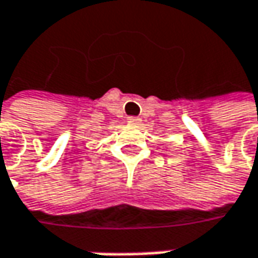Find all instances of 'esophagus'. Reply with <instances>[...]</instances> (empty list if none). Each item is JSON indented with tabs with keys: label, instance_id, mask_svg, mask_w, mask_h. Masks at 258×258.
<instances>
[{
	"label": "esophagus",
	"instance_id": "1",
	"mask_svg": "<svg viewBox=\"0 0 258 258\" xmlns=\"http://www.w3.org/2000/svg\"><path fill=\"white\" fill-rule=\"evenodd\" d=\"M129 120H131V122H134V123L139 122V119H138V117H129Z\"/></svg>",
	"mask_w": 258,
	"mask_h": 258
}]
</instances>
